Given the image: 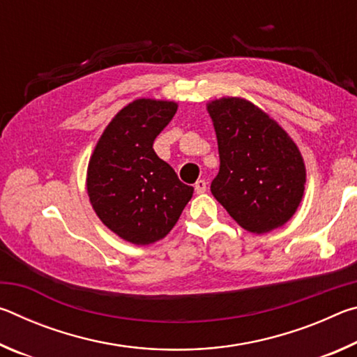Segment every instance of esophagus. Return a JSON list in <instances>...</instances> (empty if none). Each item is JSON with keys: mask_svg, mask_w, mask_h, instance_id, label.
Instances as JSON below:
<instances>
[{"mask_svg": "<svg viewBox=\"0 0 357 357\" xmlns=\"http://www.w3.org/2000/svg\"><path fill=\"white\" fill-rule=\"evenodd\" d=\"M195 192L197 193H204V192H206V181L198 179L197 183H195Z\"/></svg>", "mask_w": 357, "mask_h": 357, "instance_id": "esophagus-1", "label": "esophagus"}]
</instances>
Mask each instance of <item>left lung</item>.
Masks as SVG:
<instances>
[{"mask_svg":"<svg viewBox=\"0 0 357 357\" xmlns=\"http://www.w3.org/2000/svg\"><path fill=\"white\" fill-rule=\"evenodd\" d=\"M220 168L211 192L250 233H268L291 219L304 195L305 165L296 143L261 108L241 98L208 104Z\"/></svg>","mask_w":357,"mask_h":357,"instance_id":"8db88e82","label":"left lung"}]
</instances>
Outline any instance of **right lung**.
<instances>
[{
    "label": "right lung",
    "instance_id": "1",
    "mask_svg": "<svg viewBox=\"0 0 357 357\" xmlns=\"http://www.w3.org/2000/svg\"><path fill=\"white\" fill-rule=\"evenodd\" d=\"M178 110L176 102L137 99L119 110L89 159L86 189L99 219L121 239L148 245L165 238L189 203L181 183L153 144Z\"/></svg>",
    "mask_w": 357,
    "mask_h": 357
}]
</instances>
